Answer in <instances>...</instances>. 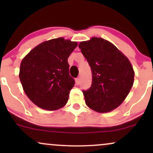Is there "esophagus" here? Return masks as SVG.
<instances>
[{
	"mask_svg": "<svg viewBox=\"0 0 153 153\" xmlns=\"http://www.w3.org/2000/svg\"><path fill=\"white\" fill-rule=\"evenodd\" d=\"M75 82H76V84L77 85H79V84H80V78H77L76 79H75Z\"/></svg>",
	"mask_w": 153,
	"mask_h": 153,
	"instance_id": "obj_1",
	"label": "esophagus"
}]
</instances>
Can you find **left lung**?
Listing matches in <instances>:
<instances>
[{
  "mask_svg": "<svg viewBox=\"0 0 153 153\" xmlns=\"http://www.w3.org/2000/svg\"><path fill=\"white\" fill-rule=\"evenodd\" d=\"M92 73V84L82 91L85 103L98 112H108L126 99L134 82V72L125 56L113 44L93 37L79 45Z\"/></svg>",
  "mask_w": 153,
  "mask_h": 153,
  "instance_id": "left-lung-1",
  "label": "left lung"
}]
</instances>
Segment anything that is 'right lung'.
Listing matches in <instances>:
<instances>
[{
  "label": "right lung",
  "instance_id": "obj_1",
  "mask_svg": "<svg viewBox=\"0 0 153 153\" xmlns=\"http://www.w3.org/2000/svg\"><path fill=\"white\" fill-rule=\"evenodd\" d=\"M78 44L57 38L40 44L23 59L19 78L24 92L36 106L49 111L62 108L75 85L68 58Z\"/></svg>",
  "mask_w": 153,
  "mask_h": 153
}]
</instances>
